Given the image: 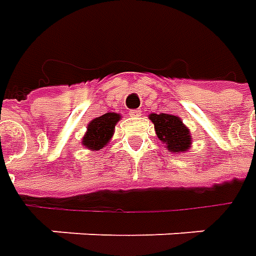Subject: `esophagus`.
Listing matches in <instances>:
<instances>
[{"label": "esophagus", "instance_id": "obj_1", "mask_svg": "<svg viewBox=\"0 0 256 256\" xmlns=\"http://www.w3.org/2000/svg\"><path fill=\"white\" fill-rule=\"evenodd\" d=\"M142 115V111L141 110H131L130 111V116H132V118H138V116H141Z\"/></svg>", "mask_w": 256, "mask_h": 256}]
</instances>
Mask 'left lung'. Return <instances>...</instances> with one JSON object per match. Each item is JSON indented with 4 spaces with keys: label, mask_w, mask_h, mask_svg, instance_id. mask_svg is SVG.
Returning <instances> with one entry per match:
<instances>
[{
    "label": "left lung",
    "mask_w": 256,
    "mask_h": 256,
    "mask_svg": "<svg viewBox=\"0 0 256 256\" xmlns=\"http://www.w3.org/2000/svg\"><path fill=\"white\" fill-rule=\"evenodd\" d=\"M155 132L170 152H186L192 144L190 130L182 124L181 118L171 114H151Z\"/></svg>",
    "instance_id": "obj_1"
}]
</instances>
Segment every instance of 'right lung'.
<instances>
[{"label": "right lung", "mask_w": 256, "mask_h": 256, "mask_svg": "<svg viewBox=\"0 0 256 256\" xmlns=\"http://www.w3.org/2000/svg\"><path fill=\"white\" fill-rule=\"evenodd\" d=\"M121 115L116 112H106L92 120L88 124L86 132L82 138V145L91 151H100L110 142L114 135L115 125L120 121Z\"/></svg>", "instance_id": "obj_1"}]
</instances>
